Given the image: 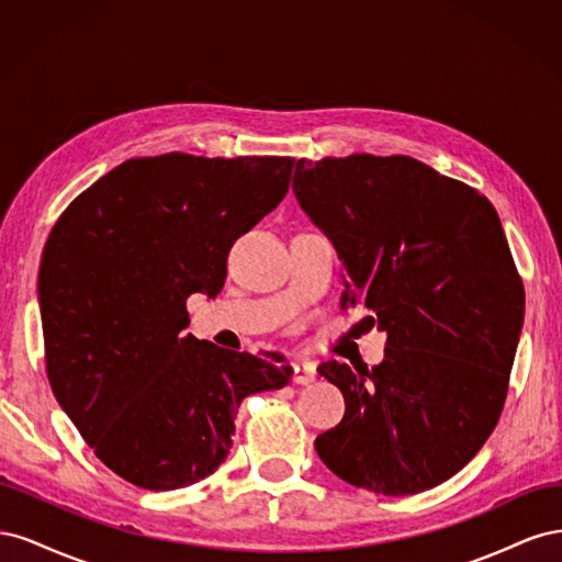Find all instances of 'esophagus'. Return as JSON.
<instances>
[{
  "label": "esophagus",
  "instance_id": "obj_1",
  "mask_svg": "<svg viewBox=\"0 0 562 562\" xmlns=\"http://www.w3.org/2000/svg\"><path fill=\"white\" fill-rule=\"evenodd\" d=\"M316 380V366L312 361L293 363V382L295 384H312Z\"/></svg>",
  "mask_w": 562,
  "mask_h": 562
}]
</instances>
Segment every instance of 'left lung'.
Segmentation results:
<instances>
[{"label": "left lung", "mask_w": 562, "mask_h": 562, "mask_svg": "<svg viewBox=\"0 0 562 562\" xmlns=\"http://www.w3.org/2000/svg\"><path fill=\"white\" fill-rule=\"evenodd\" d=\"M293 192L342 260L339 307L386 333L380 366H318L347 411L314 448L356 487L431 490L483 448L508 394L525 291L499 215L401 155L300 159Z\"/></svg>", "instance_id": "1"}]
</instances>
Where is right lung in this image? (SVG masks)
I'll return each instance as SVG.
<instances>
[{"instance_id": "add662e5", "label": "right lung", "mask_w": 562, "mask_h": 562, "mask_svg": "<svg viewBox=\"0 0 562 562\" xmlns=\"http://www.w3.org/2000/svg\"><path fill=\"white\" fill-rule=\"evenodd\" d=\"M293 166L184 151L128 159L48 234L40 310L50 389L93 454L135 487L206 479L229 454L241 401L291 382L281 356L182 330L187 297L220 293L232 244L279 206Z\"/></svg>"}]
</instances>
